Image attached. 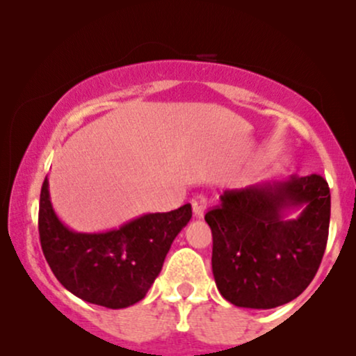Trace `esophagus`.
Wrapping results in <instances>:
<instances>
[{
    "instance_id": "34e87169",
    "label": "esophagus",
    "mask_w": 356,
    "mask_h": 356,
    "mask_svg": "<svg viewBox=\"0 0 356 356\" xmlns=\"http://www.w3.org/2000/svg\"><path fill=\"white\" fill-rule=\"evenodd\" d=\"M207 207V199L204 194H197L192 197V212H194L195 218H204V212H206Z\"/></svg>"
}]
</instances>
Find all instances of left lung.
Returning a JSON list of instances; mask_svg holds the SVG:
<instances>
[{"instance_id":"left-lung-1","label":"left lung","mask_w":356,"mask_h":356,"mask_svg":"<svg viewBox=\"0 0 356 356\" xmlns=\"http://www.w3.org/2000/svg\"><path fill=\"white\" fill-rule=\"evenodd\" d=\"M303 207L296 220L289 209ZM328 182L291 175L224 191L206 212L212 231V273L220 295L241 308L269 309L293 301L312 283L328 241Z\"/></svg>"}]
</instances>
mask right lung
<instances>
[{"mask_svg": "<svg viewBox=\"0 0 356 356\" xmlns=\"http://www.w3.org/2000/svg\"><path fill=\"white\" fill-rule=\"evenodd\" d=\"M192 218L191 204L144 214L107 232H75L56 218L48 179L40 194V243L53 275L80 300L127 308L147 295L175 236Z\"/></svg>", "mask_w": 356, "mask_h": 356, "instance_id": "add662e5", "label": "right lung"}]
</instances>
